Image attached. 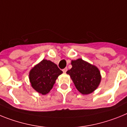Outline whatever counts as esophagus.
<instances>
[{
    "label": "esophagus",
    "instance_id": "1",
    "mask_svg": "<svg viewBox=\"0 0 127 127\" xmlns=\"http://www.w3.org/2000/svg\"><path fill=\"white\" fill-rule=\"evenodd\" d=\"M67 70H68L67 68H64L63 70V71L64 73H66L67 71Z\"/></svg>",
    "mask_w": 127,
    "mask_h": 127
}]
</instances>
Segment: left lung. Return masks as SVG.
Masks as SVG:
<instances>
[{
  "label": "left lung",
  "mask_w": 127,
  "mask_h": 127,
  "mask_svg": "<svg viewBox=\"0 0 127 127\" xmlns=\"http://www.w3.org/2000/svg\"><path fill=\"white\" fill-rule=\"evenodd\" d=\"M71 64L72 68L66 73L70 76L77 90L82 95L95 91L102 79L98 68L81 58L72 60Z\"/></svg>",
  "instance_id": "obj_1"
}]
</instances>
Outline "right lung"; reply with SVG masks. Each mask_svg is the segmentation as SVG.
<instances>
[{
	"label": "right lung",
	"instance_id": "obj_1",
	"mask_svg": "<svg viewBox=\"0 0 127 127\" xmlns=\"http://www.w3.org/2000/svg\"><path fill=\"white\" fill-rule=\"evenodd\" d=\"M62 73L63 71L54 63L43 59L30 70L29 78L32 88L45 95L50 92L57 77Z\"/></svg>",
	"mask_w": 127,
	"mask_h": 127
}]
</instances>
